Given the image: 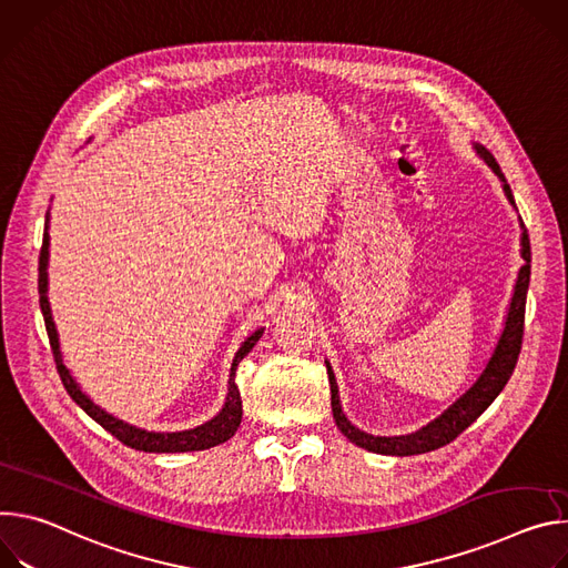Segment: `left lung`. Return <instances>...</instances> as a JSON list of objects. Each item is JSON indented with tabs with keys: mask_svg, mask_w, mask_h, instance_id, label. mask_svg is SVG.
Instances as JSON below:
<instances>
[{
	"mask_svg": "<svg viewBox=\"0 0 568 568\" xmlns=\"http://www.w3.org/2000/svg\"><path fill=\"white\" fill-rule=\"evenodd\" d=\"M476 151L485 158V162L494 169V173L503 180V189L513 201V192L510 184L506 182L500 173V166L496 164L494 155L483 149L476 146ZM521 257H524V266L519 271L517 277V286H515V295L510 302V311H508V321H506V329H503L498 345L487 363V367L483 369V374L478 376V382L456 402L452 404L443 415L437 419H433L430 424L422 426L415 433L408 435H395V437H379V435H367L363 430H358L356 426H352L347 422V417L341 410V402H338V386L334 379L332 365L327 363V374H329V386H332V413L336 419V426L341 428V433L354 443L356 447H363L367 452L374 454H384V456H417V454H428L435 452L439 447H445L469 426L474 424L483 410L498 397V393L506 388L508 379L515 372L519 352H521V341H524V323H526V295H528V284H530V239L528 232L524 230L521 236Z\"/></svg>",
	"mask_w": 568,
	"mask_h": 568,
	"instance_id": "left-lung-1",
	"label": "left lung"
}]
</instances>
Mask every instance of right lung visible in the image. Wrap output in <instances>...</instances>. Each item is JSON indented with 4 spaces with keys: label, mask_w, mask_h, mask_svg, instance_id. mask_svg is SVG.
<instances>
[{
    "label": "right lung",
    "mask_w": 568,
    "mask_h": 568,
    "mask_svg": "<svg viewBox=\"0 0 568 568\" xmlns=\"http://www.w3.org/2000/svg\"><path fill=\"white\" fill-rule=\"evenodd\" d=\"M47 262H49V234L44 232L42 236V247H40V262H38V293H40V308H42V318H44V327H47V336H49V345L53 352V361H55V369L60 374V382L65 386V390L70 393V397L94 419L99 422L108 433H112L119 443H123L125 447H131L135 452H149V454H182V452H203L210 447H216L225 439H230L234 435V430L241 424V393L239 386L234 384L236 376V367L241 363V358L255 347V343L262 338L264 329H257L252 336L245 338V343L239 347L234 361H232V369H230V388H227V399L225 406L221 408V413L189 430H178V433H153V430H144V428H135L131 424H125L112 415H108L105 410H101L99 406H94L90 402L88 395L81 393V388L77 386V382L72 379L70 369L62 365V356H60V345H58V334L51 321V308H49V300H47Z\"/></svg>",
    "instance_id": "obj_1"
}]
</instances>
